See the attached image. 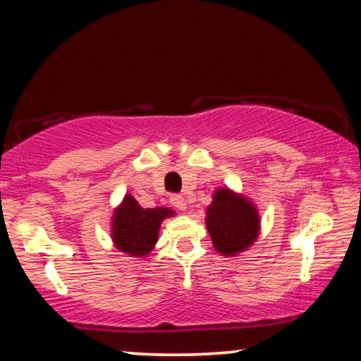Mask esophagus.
Returning <instances> with one entry per match:
<instances>
[{"label": "esophagus", "mask_w": 361, "mask_h": 361, "mask_svg": "<svg viewBox=\"0 0 361 361\" xmlns=\"http://www.w3.org/2000/svg\"><path fill=\"white\" fill-rule=\"evenodd\" d=\"M170 203L175 206L176 209H180V211H185L186 209V201H185V198L181 195H171L170 196Z\"/></svg>", "instance_id": "obj_1"}]
</instances>
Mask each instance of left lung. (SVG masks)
<instances>
[{"mask_svg": "<svg viewBox=\"0 0 361 361\" xmlns=\"http://www.w3.org/2000/svg\"><path fill=\"white\" fill-rule=\"evenodd\" d=\"M206 229L221 256L233 257L256 243L261 218L254 203L229 188H218L206 209Z\"/></svg>", "mask_w": 361, "mask_h": 361, "instance_id": "left-lung-1", "label": "left lung"}]
</instances>
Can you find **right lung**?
I'll list each match as a JSON object with an SVG mask.
<instances>
[{"instance_id": "obj_1", "label": "right lung", "mask_w": 361, "mask_h": 361, "mask_svg": "<svg viewBox=\"0 0 361 361\" xmlns=\"http://www.w3.org/2000/svg\"><path fill=\"white\" fill-rule=\"evenodd\" d=\"M175 216L170 208H142L132 195H125L112 216V241L120 252L147 257L158 241L163 219Z\"/></svg>"}]
</instances>
